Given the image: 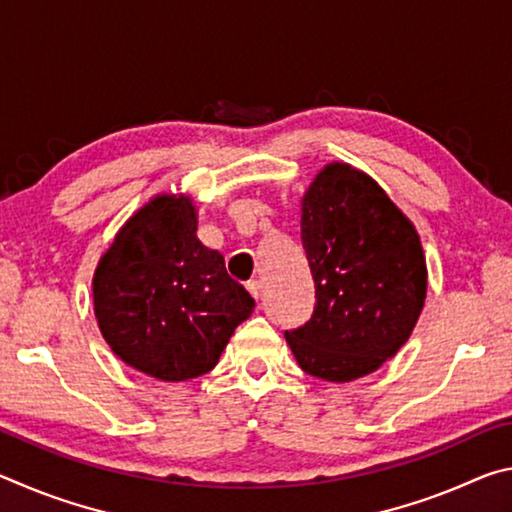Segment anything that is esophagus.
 I'll list each match as a JSON object with an SVG mask.
<instances>
[{"instance_id":"esophagus-1","label":"esophagus","mask_w":512,"mask_h":512,"mask_svg":"<svg viewBox=\"0 0 512 512\" xmlns=\"http://www.w3.org/2000/svg\"><path fill=\"white\" fill-rule=\"evenodd\" d=\"M246 287H248V291H250V296H253L255 300L262 298V282H259V280H253V282H248Z\"/></svg>"}]
</instances>
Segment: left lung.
<instances>
[{
  "label": "left lung",
  "mask_w": 512,
  "mask_h": 512,
  "mask_svg": "<svg viewBox=\"0 0 512 512\" xmlns=\"http://www.w3.org/2000/svg\"><path fill=\"white\" fill-rule=\"evenodd\" d=\"M300 239L316 305L284 332L293 357L325 381L366 377L409 341L427 298L415 225L370 176L332 162L302 196Z\"/></svg>",
  "instance_id": "8db88e82"
}]
</instances>
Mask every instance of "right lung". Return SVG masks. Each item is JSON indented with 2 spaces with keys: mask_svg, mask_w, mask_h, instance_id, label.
Listing matches in <instances>:
<instances>
[{
  "mask_svg": "<svg viewBox=\"0 0 512 512\" xmlns=\"http://www.w3.org/2000/svg\"><path fill=\"white\" fill-rule=\"evenodd\" d=\"M189 196L160 194L117 232L94 271V316L128 366L160 381L210 372L255 300L196 237Z\"/></svg>",
  "mask_w": 512,
  "mask_h": 512,
  "instance_id": "right-lung-1",
  "label": "right lung"
}]
</instances>
